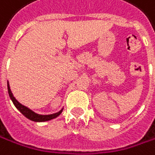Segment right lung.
Here are the masks:
<instances>
[{"label":"right lung","mask_w":155,"mask_h":155,"mask_svg":"<svg viewBox=\"0 0 155 155\" xmlns=\"http://www.w3.org/2000/svg\"><path fill=\"white\" fill-rule=\"evenodd\" d=\"M7 88H8V93H9V97L10 98L12 99L14 105L16 107V109L18 110L21 114L27 117L28 119L31 120V121H34V122H46V121H49V120H52L56 117H58L63 110V109L61 110H59L57 114H49V115H41V114H35L34 111H32L31 110H29L28 108H27L26 106L22 105L21 103H19L18 101H17L15 97L13 96L12 92H11V89H10V86H9V84L7 83Z\"/></svg>","instance_id":"right-lung-1"}]
</instances>
